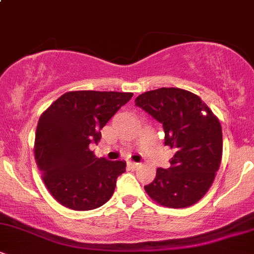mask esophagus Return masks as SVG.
<instances>
[{
	"label": "esophagus",
	"mask_w": 254,
	"mask_h": 254,
	"mask_svg": "<svg viewBox=\"0 0 254 254\" xmlns=\"http://www.w3.org/2000/svg\"><path fill=\"white\" fill-rule=\"evenodd\" d=\"M129 165H130L131 168H138L139 166H141V164H138V162H132V161H131Z\"/></svg>",
	"instance_id": "esophagus-1"
}]
</instances>
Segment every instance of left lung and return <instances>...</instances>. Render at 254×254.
Listing matches in <instances>:
<instances>
[{
    "mask_svg": "<svg viewBox=\"0 0 254 254\" xmlns=\"http://www.w3.org/2000/svg\"><path fill=\"white\" fill-rule=\"evenodd\" d=\"M136 105L165 131V145L174 151L167 170L157 168L144 190L167 208H186L202 199L214 183L222 159L220 121L198 95L182 88L149 90Z\"/></svg>",
    "mask_w": 254,
    "mask_h": 254,
    "instance_id": "left-lung-1",
    "label": "left lung"
}]
</instances>
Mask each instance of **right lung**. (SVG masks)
I'll use <instances>...</instances> for the list:
<instances>
[{
    "instance_id": "right-lung-1",
    "label": "right lung",
    "mask_w": 254,
    "mask_h": 254,
    "mask_svg": "<svg viewBox=\"0 0 254 254\" xmlns=\"http://www.w3.org/2000/svg\"><path fill=\"white\" fill-rule=\"evenodd\" d=\"M132 93L74 90L54 101L40 116L34 157L44 185L51 196L72 210H92L112 197L124 161L97 157L89 149L98 144L100 130Z\"/></svg>"
}]
</instances>
